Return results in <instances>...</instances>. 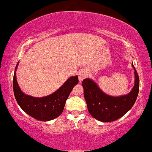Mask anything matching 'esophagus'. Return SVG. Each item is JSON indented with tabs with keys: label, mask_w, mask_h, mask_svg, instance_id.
I'll use <instances>...</instances> for the list:
<instances>
[{
	"label": "esophagus",
	"mask_w": 152,
	"mask_h": 152,
	"mask_svg": "<svg viewBox=\"0 0 152 152\" xmlns=\"http://www.w3.org/2000/svg\"><path fill=\"white\" fill-rule=\"evenodd\" d=\"M87 75H88V73H87V71L85 69H81L78 71V77H79V80L80 82L85 79Z\"/></svg>",
	"instance_id": "esophagus-1"
}]
</instances>
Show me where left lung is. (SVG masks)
<instances>
[{
	"mask_svg": "<svg viewBox=\"0 0 152 152\" xmlns=\"http://www.w3.org/2000/svg\"><path fill=\"white\" fill-rule=\"evenodd\" d=\"M135 73V85L130 92L125 96L113 97L104 93L91 79L87 78L82 81L84 98L89 114L102 122H112L125 115L132 108L137 98L139 79L132 63Z\"/></svg>",
	"mask_w": 152,
	"mask_h": 152,
	"instance_id": "left-lung-1",
	"label": "left lung"
}]
</instances>
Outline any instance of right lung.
<instances>
[{"instance_id":"right-lung-1","label":"right lung","mask_w":152,"mask_h":152,"mask_svg":"<svg viewBox=\"0 0 152 152\" xmlns=\"http://www.w3.org/2000/svg\"><path fill=\"white\" fill-rule=\"evenodd\" d=\"M18 63L13 76V91L15 98L21 108L38 121H48L58 117L63 113L66 99L73 87L78 83L77 75L69 77L58 90L50 95L43 98H35L26 95L19 88L15 72Z\"/></svg>"}]
</instances>
